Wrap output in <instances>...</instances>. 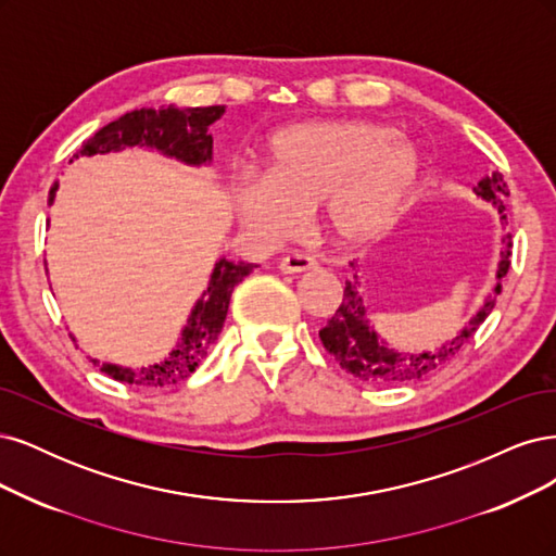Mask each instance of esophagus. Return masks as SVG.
I'll return each mask as SVG.
<instances>
[{
  "mask_svg": "<svg viewBox=\"0 0 556 556\" xmlns=\"http://www.w3.org/2000/svg\"><path fill=\"white\" fill-rule=\"evenodd\" d=\"M312 267H316V263H314V258L307 256V254H289V256H283V258L279 261V270H281L283 275L307 273V270H312Z\"/></svg>",
  "mask_w": 556,
  "mask_h": 556,
  "instance_id": "esophagus-1",
  "label": "esophagus"
}]
</instances>
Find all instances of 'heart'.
I'll return each instance as SVG.
<instances>
[{"instance_id":"obj_1","label":"heart","mask_w":556,"mask_h":556,"mask_svg":"<svg viewBox=\"0 0 556 556\" xmlns=\"http://www.w3.org/2000/svg\"><path fill=\"white\" fill-rule=\"evenodd\" d=\"M425 156L390 124L339 119L300 124L270 142L267 177L236 189L242 224L261 238L291 232L318 207L328 236L357 244L383 236L414 201Z\"/></svg>"}]
</instances>
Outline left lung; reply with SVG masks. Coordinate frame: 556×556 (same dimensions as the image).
<instances>
[{
    "label": "left lung",
    "instance_id": "1",
    "mask_svg": "<svg viewBox=\"0 0 556 556\" xmlns=\"http://www.w3.org/2000/svg\"><path fill=\"white\" fill-rule=\"evenodd\" d=\"M476 195L482 201H490L496 210L501 222L506 224V199L510 195L504 175L492 173L490 177H482L478 187H473ZM510 249L513 240L510 232L504 236V249H501V261L496 270V286L494 295H490L482 307L473 314V318L464 326L451 342H443L437 351H422V353H397L390 349L383 339L376 334V330L369 326L367 307L363 302L361 291V277L357 273L351 281H346L344 300L339 304L334 316L328 320V326L318 332L320 342H324L326 351L334 355L339 367L353 374L355 379L374 383V386H392V383H408V381H420L422 376L432 374L434 369L451 363L453 357L469 342L473 332L480 328L482 320L490 316L496 304V295L501 293V279L506 277L510 267ZM355 270V263H351Z\"/></svg>",
    "mask_w": 556,
    "mask_h": 556
}]
</instances>
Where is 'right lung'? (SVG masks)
<instances>
[{
    "mask_svg": "<svg viewBox=\"0 0 556 556\" xmlns=\"http://www.w3.org/2000/svg\"><path fill=\"white\" fill-rule=\"evenodd\" d=\"M224 105H207V109H140L122 115L119 119L105 124L85 146L74 154L78 156H92L117 152L124 148H150L159 150L161 154L173 156L177 161H185L191 166L207 164L212 159V136L207 127L224 115ZM58 185L50 187L48 205L55 201ZM254 263H232L219 258L214 263V270L210 275V283L203 298L195 302L191 316L187 318V326L182 330L180 342L168 353L164 363H156L142 369H124L117 365H101V371L109 374L111 379L122 383H134L140 388H166L173 383L185 381L189 374L195 371L203 363V357L217 342V337L224 328V320L228 314L230 293L236 286L252 273ZM99 365L97 361H92Z\"/></svg>",
    "mask_w": 556,
    "mask_h": 556,
    "instance_id": "obj_1",
    "label": "right lung"
}]
</instances>
